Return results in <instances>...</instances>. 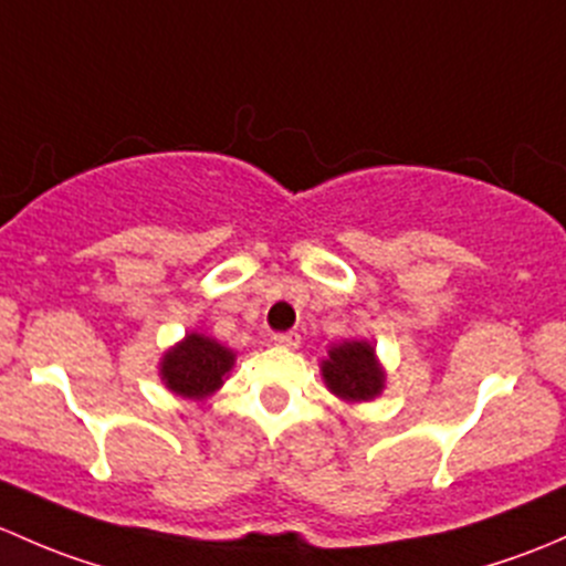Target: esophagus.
Masks as SVG:
<instances>
[{
  "mask_svg": "<svg viewBox=\"0 0 566 566\" xmlns=\"http://www.w3.org/2000/svg\"><path fill=\"white\" fill-rule=\"evenodd\" d=\"M272 340H275L277 346H283V348H296V346H300L302 335L296 329H289V332H277V335L272 337Z\"/></svg>",
  "mask_w": 566,
  "mask_h": 566,
  "instance_id": "1",
  "label": "esophagus"
}]
</instances>
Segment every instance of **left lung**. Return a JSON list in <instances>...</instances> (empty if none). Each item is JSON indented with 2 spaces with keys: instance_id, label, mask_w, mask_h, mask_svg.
I'll list each match as a JSON object with an SVG mask.
<instances>
[{
  "instance_id": "obj_1",
  "label": "left lung",
  "mask_w": 566,
  "mask_h": 566,
  "mask_svg": "<svg viewBox=\"0 0 566 566\" xmlns=\"http://www.w3.org/2000/svg\"><path fill=\"white\" fill-rule=\"evenodd\" d=\"M322 376L326 389L346 403L378 398L387 378L368 340H343L329 346L326 359H322Z\"/></svg>"
}]
</instances>
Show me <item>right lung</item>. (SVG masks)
Wrapping results in <instances>:
<instances>
[{
    "mask_svg": "<svg viewBox=\"0 0 566 566\" xmlns=\"http://www.w3.org/2000/svg\"><path fill=\"white\" fill-rule=\"evenodd\" d=\"M237 354L220 346L201 332H190L185 340L168 348L160 359V378L171 392L188 400H207L223 387L226 376L234 368Z\"/></svg>",
    "mask_w": 566,
    "mask_h": 566,
    "instance_id": "add662e5",
    "label": "right lung"
}]
</instances>
